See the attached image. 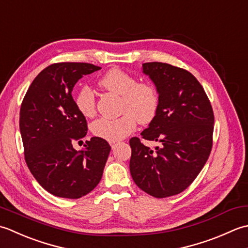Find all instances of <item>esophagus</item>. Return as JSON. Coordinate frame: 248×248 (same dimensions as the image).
<instances>
[{
  "instance_id": "obj_1",
  "label": "esophagus",
  "mask_w": 248,
  "mask_h": 248,
  "mask_svg": "<svg viewBox=\"0 0 248 248\" xmlns=\"http://www.w3.org/2000/svg\"><path fill=\"white\" fill-rule=\"evenodd\" d=\"M110 145H111V148L114 149V148H115V145H117V141H111V142H110Z\"/></svg>"
}]
</instances>
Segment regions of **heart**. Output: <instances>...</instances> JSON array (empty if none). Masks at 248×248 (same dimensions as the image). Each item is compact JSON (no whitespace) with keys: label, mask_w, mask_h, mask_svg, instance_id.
<instances>
[{"label":"heart","mask_w":248,"mask_h":248,"mask_svg":"<svg viewBox=\"0 0 248 248\" xmlns=\"http://www.w3.org/2000/svg\"><path fill=\"white\" fill-rule=\"evenodd\" d=\"M98 85L117 95L122 96V112L119 118H99L92 123V133L108 141L122 140L134 133L140 124H149L155 119L159 109V94L151 82H138L120 68L108 70L98 80ZM76 106L84 117H93L96 110L95 95L92 89L83 85L75 97Z\"/></svg>","instance_id":"obj_1"}]
</instances>
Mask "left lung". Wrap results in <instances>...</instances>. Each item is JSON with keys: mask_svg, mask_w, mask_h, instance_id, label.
<instances>
[{"mask_svg": "<svg viewBox=\"0 0 248 248\" xmlns=\"http://www.w3.org/2000/svg\"><path fill=\"white\" fill-rule=\"evenodd\" d=\"M159 94V109L141 136L129 140L131 178L155 198L178 195L193 183L213 145L214 113L203 88L187 70L160 62L142 64Z\"/></svg>", "mask_w": 248, "mask_h": 248, "instance_id": "obj_1", "label": "left lung"}]
</instances>
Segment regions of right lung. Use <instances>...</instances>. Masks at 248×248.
<instances>
[{
    "label": "right lung",
    "mask_w": 248,
    "mask_h": 248,
    "mask_svg": "<svg viewBox=\"0 0 248 248\" xmlns=\"http://www.w3.org/2000/svg\"><path fill=\"white\" fill-rule=\"evenodd\" d=\"M98 69L89 63L49 65L33 80L20 108L25 163L40 186L61 198L78 199L92 191L110 153L99 137L85 141L81 151L73 148L87 135L88 124L72 91L82 76Z\"/></svg>",
    "instance_id": "obj_1"
}]
</instances>
